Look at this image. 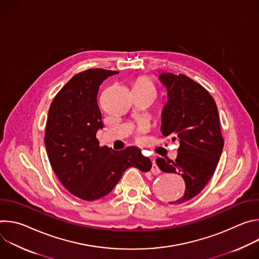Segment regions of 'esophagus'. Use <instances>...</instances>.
<instances>
[{"instance_id":"34e87169","label":"esophagus","mask_w":259,"mask_h":259,"mask_svg":"<svg viewBox=\"0 0 259 259\" xmlns=\"http://www.w3.org/2000/svg\"><path fill=\"white\" fill-rule=\"evenodd\" d=\"M152 163H153V166H152V173L153 174H155V175H157V174H159L160 172H161V170L159 169V167L157 166V164H156V161H155V159H152Z\"/></svg>"}]
</instances>
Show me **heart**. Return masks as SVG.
I'll use <instances>...</instances> for the list:
<instances>
[{"instance_id":"1","label":"heart","mask_w":259,"mask_h":259,"mask_svg":"<svg viewBox=\"0 0 259 259\" xmlns=\"http://www.w3.org/2000/svg\"><path fill=\"white\" fill-rule=\"evenodd\" d=\"M136 86L145 87V88H149V89H152V90L155 91V88H154L153 84H152L150 81H147V80H140V81L136 84Z\"/></svg>"}]
</instances>
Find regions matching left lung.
Segmentation results:
<instances>
[{"mask_svg":"<svg viewBox=\"0 0 259 259\" xmlns=\"http://www.w3.org/2000/svg\"><path fill=\"white\" fill-rule=\"evenodd\" d=\"M167 89L162 110L161 132L179 142L175 161L157 159L166 173L181 175L186 182L184 195L172 204L196 197L211 179L224 149L216 103L209 92L184 75L159 72Z\"/></svg>","mask_w":259,"mask_h":259,"instance_id":"1","label":"left lung"}]
</instances>
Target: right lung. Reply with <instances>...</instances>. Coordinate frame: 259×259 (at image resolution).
<instances>
[{
    "mask_svg": "<svg viewBox=\"0 0 259 259\" xmlns=\"http://www.w3.org/2000/svg\"><path fill=\"white\" fill-rule=\"evenodd\" d=\"M118 71L91 68L73 76L54 97L45 133L47 155L62 186L85 201L105 197L129 167L150 171L151 160L138 147L114 151L99 146L103 128L97 93L101 83Z\"/></svg>",
    "mask_w": 259,
    "mask_h": 259,
    "instance_id": "right-lung-1",
    "label": "right lung"
}]
</instances>
